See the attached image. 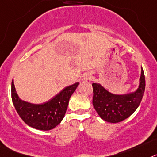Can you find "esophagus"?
Masks as SVG:
<instances>
[{
	"instance_id": "1",
	"label": "esophagus",
	"mask_w": 157,
	"mask_h": 157,
	"mask_svg": "<svg viewBox=\"0 0 157 157\" xmlns=\"http://www.w3.org/2000/svg\"><path fill=\"white\" fill-rule=\"evenodd\" d=\"M90 77H91V76H89V75H86V76H84V77H83V80H88V79H90Z\"/></svg>"
}]
</instances>
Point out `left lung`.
<instances>
[{"instance_id": "1", "label": "left lung", "mask_w": 157, "mask_h": 157, "mask_svg": "<svg viewBox=\"0 0 157 157\" xmlns=\"http://www.w3.org/2000/svg\"><path fill=\"white\" fill-rule=\"evenodd\" d=\"M92 87V104L99 117L106 122L117 123L129 118L141 103L145 88L144 71L141 68L139 86L135 92L116 95L108 92L100 84L93 83Z\"/></svg>"}]
</instances>
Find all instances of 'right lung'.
I'll use <instances>...</instances> for the list:
<instances>
[{
  "mask_svg": "<svg viewBox=\"0 0 157 157\" xmlns=\"http://www.w3.org/2000/svg\"><path fill=\"white\" fill-rule=\"evenodd\" d=\"M79 83L65 87L58 95L43 103H31L22 100L12 81V99L16 111L27 125L39 130H50L58 126L65 116L69 99Z\"/></svg>",
  "mask_w": 157,
  "mask_h": 157,
  "instance_id": "obj_1",
  "label": "right lung"
}]
</instances>
